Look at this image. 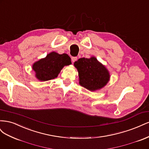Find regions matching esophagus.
<instances>
[{"instance_id": "obj_1", "label": "esophagus", "mask_w": 149, "mask_h": 149, "mask_svg": "<svg viewBox=\"0 0 149 149\" xmlns=\"http://www.w3.org/2000/svg\"><path fill=\"white\" fill-rule=\"evenodd\" d=\"M77 59H78V58H77V57H72V58H71L72 61H73V63H74V61H76V60H77Z\"/></svg>"}]
</instances>
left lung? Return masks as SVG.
<instances>
[{
	"instance_id": "left-lung-1",
	"label": "left lung",
	"mask_w": 149,
	"mask_h": 149,
	"mask_svg": "<svg viewBox=\"0 0 149 149\" xmlns=\"http://www.w3.org/2000/svg\"><path fill=\"white\" fill-rule=\"evenodd\" d=\"M74 66L78 72L79 84L90 91L100 90L109 81V71L95 56L79 58Z\"/></svg>"
}]
</instances>
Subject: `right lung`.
<instances>
[{
    "mask_svg": "<svg viewBox=\"0 0 149 149\" xmlns=\"http://www.w3.org/2000/svg\"><path fill=\"white\" fill-rule=\"evenodd\" d=\"M71 64V58L67 54L52 52L46 57L35 62L32 70L35 73L36 78L40 81H46L57 78L63 68Z\"/></svg>",
    "mask_w": 149,
    "mask_h": 149,
    "instance_id": "right-lung-1",
    "label": "right lung"
}]
</instances>
